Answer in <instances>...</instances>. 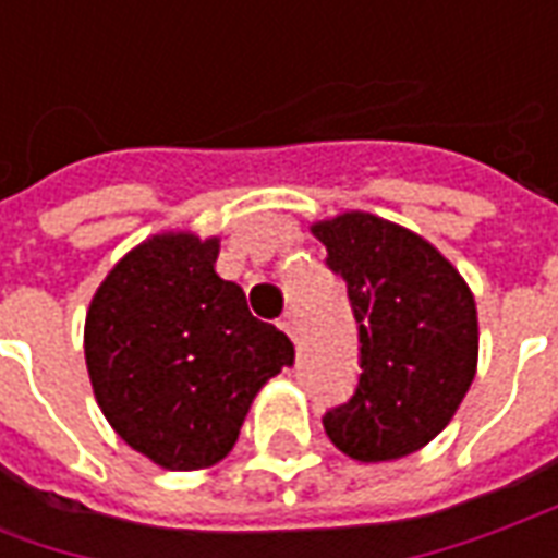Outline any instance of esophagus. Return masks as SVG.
<instances>
[{
    "label": "esophagus",
    "mask_w": 558,
    "mask_h": 558,
    "mask_svg": "<svg viewBox=\"0 0 558 558\" xmlns=\"http://www.w3.org/2000/svg\"><path fill=\"white\" fill-rule=\"evenodd\" d=\"M278 326L283 328V331H287V335H290L292 340H299V323H295V316H292V314H283V316H280Z\"/></svg>",
    "instance_id": "1"
}]
</instances>
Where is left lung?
<instances>
[{"instance_id": "obj_1", "label": "left lung", "mask_w": 558, "mask_h": 558, "mask_svg": "<svg viewBox=\"0 0 558 558\" xmlns=\"http://www.w3.org/2000/svg\"><path fill=\"white\" fill-rule=\"evenodd\" d=\"M347 280L362 343L350 403L323 418L328 439L362 463L415 454L454 418L478 371L475 295L439 247L371 211L311 223Z\"/></svg>"}]
</instances>
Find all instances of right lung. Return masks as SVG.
Listing matches in <instances>:
<instances>
[{"instance_id":"obj_1","label":"right lung","mask_w":558,"mask_h":558,"mask_svg":"<svg viewBox=\"0 0 558 558\" xmlns=\"http://www.w3.org/2000/svg\"><path fill=\"white\" fill-rule=\"evenodd\" d=\"M220 239L163 230L116 263L86 311L92 391L122 439L170 472L220 463L290 338L218 275Z\"/></svg>"}]
</instances>
